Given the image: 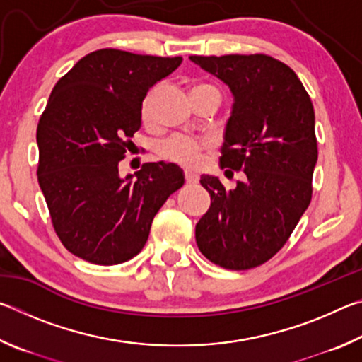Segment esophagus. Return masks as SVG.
<instances>
[{"mask_svg": "<svg viewBox=\"0 0 362 362\" xmlns=\"http://www.w3.org/2000/svg\"><path fill=\"white\" fill-rule=\"evenodd\" d=\"M183 179H185L187 185H196V183L199 182V177L196 175V174H193V173H188V170H185V173H183Z\"/></svg>", "mask_w": 362, "mask_h": 362, "instance_id": "1", "label": "esophagus"}]
</instances>
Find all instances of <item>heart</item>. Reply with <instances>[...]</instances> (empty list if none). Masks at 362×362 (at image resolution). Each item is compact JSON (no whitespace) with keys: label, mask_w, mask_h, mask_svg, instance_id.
Here are the masks:
<instances>
[{"label":"heart","mask_w":362,"mask_h":362,"mask_svg":"<svg viewBox=\"0 0 362 362\" xmlns=\"http://www.w3.org/2000/svg\"><path fill=\"white\" fill-rule=\"evenodd\" d=\"M206 89H214L212 86L198 83L192 88V95L196 93H201V90ZM156 95H158V88H151L146 95L144 97L142 105H140V118H142L144 124H150L151 116H153V108H155L156 103ZM211 148V145L207 140H199L187 136H175L168 139L166 142H163L158 148V155L163 161L177 164V166L193 169L199 164L201 158H203L204 153Z\"/></svg>","instance_id":"b5f03b06"}]
</instances>
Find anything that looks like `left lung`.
Wrapping results in <instances>:
<instances>
[{"mask_svg":"<svg viewBox=\"0 0 362 362\" xmlns=\"http://www.w3.org/2000/svg\"><path fill=\"white\" fill-rule=\"evenodd\" d=\"M189 59L235 95L220 166L246 174L235 189L201 175L211 206L196 223V244L218 267L255 268L283 249L310 206L317 161L313 103L291 66L267 54Z\"/></svg>","mask_w":362,"mask_h":362,"instance_id":"1","label":"left lung"}]
</instances>
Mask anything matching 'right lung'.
Here are the masks:
<instances>
[{
    "label": "right lung",
    "instance_id": "add662e5",
    "mask_svg": "<svg viewBox=\"0 0 362 362\" xmlns=\"http://www.w3.org/2000/svg\"><path fill=\"white\" fill-rule=\"evenodd\" d=\"M180 64L105 47L54 86L36 129V174L59 240L79 259L118 265L136 257L159 207L185 182L164 163L142 164L134 179L118 174L144 97Z\"/></svg>",
    "mask_w": 362,
    "mask_h": 362
}]
</instances>
